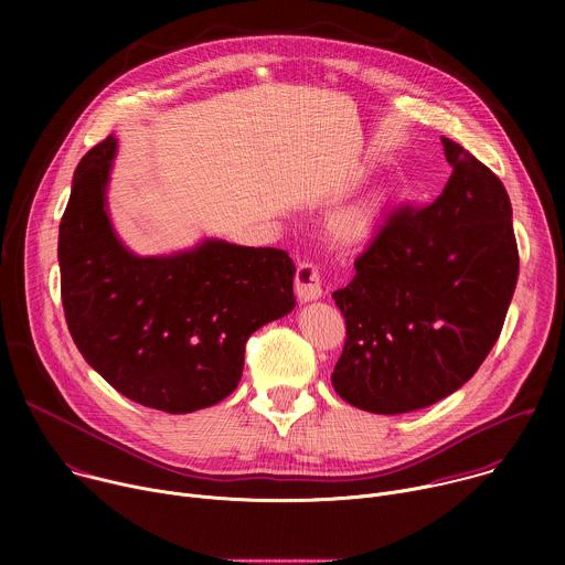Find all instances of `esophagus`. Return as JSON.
Instances as JSON below:
<instances>
[{"label": "esophagus", "instance_id": "esophagus-1", "mask_svg": "<svg viewBox=\"0 0 565 565\" xmlns=\"http://www.w3.org/2000/svg\"><path fill=\"white\" fill-rule=\"evenodd\" d=\"M295 292L299 301H312L319 299L324 288H321V275L319 268L312 262H301L295 270Z\"/></svg>", "mask_w": 565, "mask_h": 565}]
</instances>
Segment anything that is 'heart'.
Wrapping results in <instances>:
<instances>
[{"mask_svg": "<svg viewBox=\"0 0 565 565\" xmlns=\"http://www.w3.org/2000/svg\"><path fill=\"white\" fill-rule=\"evenodd\" d=\"M380 210H382L380 196H371L366 201L349 205L333 218L335 238L347 246L362 244V241H366L375 232L380 221Z\"/></svg>", "mask_w": 565, "mask_h": 565, "instance_id": "b5f03b06", "label": "heart"}]
</instances>
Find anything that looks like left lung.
<instances>
[{
    "mask_svg": "<svg viewBox=\"0 0 565 565\" xmlns=\"http://www.w3.org/2000/svg\"><path fill=\"white\" fill-rule=\"evenodd\" d=\"M449 177L425 205L395 207L355 277L333 292L347 342L331 382L371 414L425 409L460 388L497 344L519 248L501 179L443 136Z\"/></svg>",
    "mask_w": 565,
    "mask_h": 565,
    "instance_id": "8db88e82",
    "label": "left lung"
}]
</instances>
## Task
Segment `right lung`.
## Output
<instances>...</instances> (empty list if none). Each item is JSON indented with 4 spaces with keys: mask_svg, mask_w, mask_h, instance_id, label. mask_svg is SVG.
Here are the masks:
<instances>
[{
    "mask_svg": "<svg viewBox=\"0 0 565 565\" xmlns=\"http://www.w3.org/2000/svg\"><path fill=\"white\" fill-rule=\"evenodd\" d=\"M116 140L79 160L60 221L68 333L116 391L142 407L192 414L227 397L248 338L295 308V264L277 248L203 241L172 257H136L107 210Z\"/></svg>",
    "mask_w": 565,
    "mask_h": 565,
    "instance_id": "1",
    "label": "right lung"
}]
</instances>
